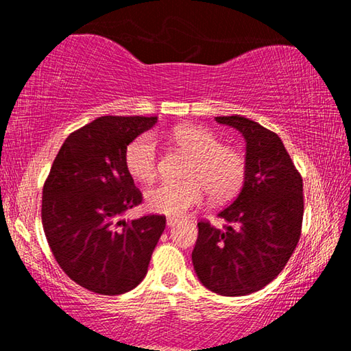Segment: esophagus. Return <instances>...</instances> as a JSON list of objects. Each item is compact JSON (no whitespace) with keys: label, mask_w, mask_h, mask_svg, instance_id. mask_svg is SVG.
Listing matches in <instances>:
<instances>
[{"label":"esophagus","mask_w":351,"mask_h":351,"mask_svg":"<svg viewBox=\"0 0 351 351\" xmlns=\"http://www.w3.org/2000/svg\"><path fill=\"white\" fill-rule=\"evenodd\" d=\"M178 224V219L176 218H167V226L169 228H173V226Z\"/></svg>","instance_id":"34e87169"}]
</instances>
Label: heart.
I'll use <instances>...</instances> for the list:
<instances>
[{
	"instance_id": "heart-1",
	"label": "heart",
	"mask_w": 351,
	"mask_h": 351,
	"mask_svg": "<svg viewBox=\"0 0 351 351\" xmlns=\"http://www.w3.org/2000/svg\"><path fill=\"white\" fill-rule=\"evenodd\" d=\"M175 144L192 156L186 182H159L145 192L148 210L171 218L203 203L206 192L213 201L234 198L246 180V158L234 147L221 145L218 136L199 125H178L171 132ZM125 165L134 180L152 181L158 170V142L153 134H141L125 150Z\"/></svg>"
}]
</instances>
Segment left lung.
I'll use <instances>...</instances> for the list:
<instances>
[{
  "instance_id": "1",
  "label": "left lung",
  "mask_w": 351,
  "mask_h": 351,
  "mask_svg": "<svg viewBox=\"0 0 351 351\" xmlns=\"http://www.w3.org/2000/svg\"><path fill=\"white\" fill-rule=\"evenodd\" d=\"M215 121L240 132L246 142V180L239 197L218 213L217 229L198 223L193 269L219 295H247L280 274L300 239L304 184L282 139L243 116Z\"/></svg>"
}]
</instances>
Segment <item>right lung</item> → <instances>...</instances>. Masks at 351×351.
Instances as JSON below:
<instances>
[{
  "label": "right lung",
  "instance_id": "add662e5",
  "mask_svg": "<svg viewBox=\"0 0 351 351\" xmlns=\"http://www.w3.org/2000/svg\"><path fill=\"white\" fill-rule=\"evenodd\" d=\"M156 122V116L97 117L68 136L45 182L46 240L71 280L93 293L138 287L165 229L164 215L121 218L142 201L125 150Z\"/></svg>",
  "mask_w": 351,
  "mask_h": 351
}]
</instances>
